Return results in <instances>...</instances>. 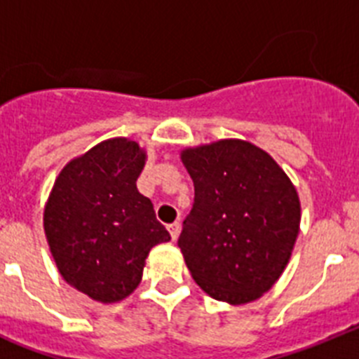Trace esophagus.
<instances>
[{"label": "esophagus", "mask_w": 359, "mask_h": 359, "mask_svg": "<svg viewBox=\"0 0 359 359\" xmlns=\"http://www.w3.org/2000/svg\"><path fill=\"white\" fill-rule=\"evenodd\" d=\"M169 231H170V237H172V241H176L177 236H180V223L169 224Z\"/></svg>", "instance_id": "1"}]
</instances>
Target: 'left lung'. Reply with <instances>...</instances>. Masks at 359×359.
Masks as SVG:
<instances>
[{
	"mask_svg": "<svg viewBox=\"0 0 359 359\" xmlns=\"http://www.w3.org/2000/svg\"><path fill=\"white\" fill-rule=\"evenodd\" d=\"M194 205L177 239L187 268L215 300L248 304L271 290L300 230V199L268 152L244 140L185 149Z\"/></svg>",
	"mask_w": 359,
	"mask_h": 359,
	"instance_id": "obj_1",
	"label": "left lung"
}]
</instances>
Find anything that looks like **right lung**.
I'll use <instances>...</instances> for the list:
<instances>
[{
  "mask_svg": "<svg viewBox=\"0 0 359 359\" xmlns=\"http://www.w3.org/2000/svg\"><path fill=\"white\" fill-rule=\"evenodd\" d=\"M145 158L128 138L100 142L61 170L44 207L59 273L97 302L131 294L152 246L170 241L151 199L136 189Z\"/></svg>",
  "mask_w": 359,
  "mask_h": 359,
  "instance_id": "obj_1",
  "label": "right lung"
}]
</instances>
